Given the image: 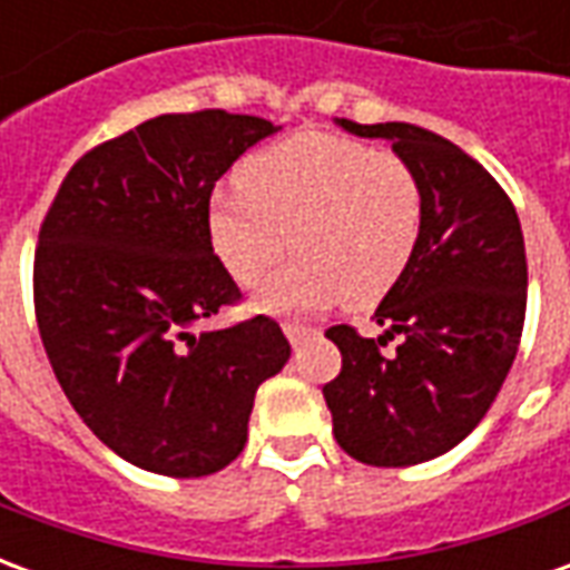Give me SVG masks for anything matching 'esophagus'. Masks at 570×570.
<instances>
[{
  "label": "esophagus",
  "instance_id": "1",
  "mask_svg": "<svg viewBox=\"0 0 570 570\" xmlns=\"http://www.w3.org/2000/svg\"><path fill=\"white\" fill-rule=\"evenodd\" d=\"M284 333L286 338H289V345H302L308 335H314V330H311V326H302V323H284Z\"/></svg>",
  "mask_w": 570,
  "mask_h": 570
}]
</instances>
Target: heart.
<instances>
[{"label":"heart","instance_id":"b5f03b06","mask_svg":"<svg viewBox=\"0 0 570 570\" xmlns=\"http://www.w3.org/2000/svg\"><path fill=\"white\" fill-rule=\"evenodd\" d=\"M219 191L207 235L240 286L262 284L284 259H298L256 296L265 314H305L345 298L366 308L384 298L415 256L424 191L400 155L351 137L305 130L262 146Z\"/></svg>","mask_w":570,"mask_h":570}]
</instances>
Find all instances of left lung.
I'll list each match as a JSON object with an SVG mask.
<instances>
[{
	"mask_svg": "<svg viewBox=\"0 0 570 570\" xmlns=\"http://www.w3.org/2000/svg\"><path fill=\"white\" fill-rule=\"evenodd\" d=\"M347 134L391 140L424 191V228L403 277L375 308L379 338L326 330L342 372L323 384L335 442L372 466H412L464 440L513 366L528 298V262L513 200L466 151L406 121ZM401 335L394 355L381 347Z\"/></svg>",
	"mask_w": 570,
	"mask_h": 570,
	"instance_id": "8db88e82",
	"label": "left lung"
}]
</instances>
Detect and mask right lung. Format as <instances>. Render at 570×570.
I'll use <instances>...</instances> for the list:
<instances>
[{
    "instance_id": "right-lung-1",
    "label": "right lung",
    "mask_w": 570,
    "mask_h": 570,
    "mask_svg": "<svg viewBox=\"0 0 570 570\" xmlns=\"http://www.w3.org/2000/svg\"><path fill=\"white\" fill-rule=\"evenodd\" d=\"M277 130L225 109L149 118L85 151L48 207L32 265L45 354L94 436L140 470L232 464L259 384L289 360L262 314L195 333L240 298L207 235L213 186Z\"/></svg>"
}]
</instances>
